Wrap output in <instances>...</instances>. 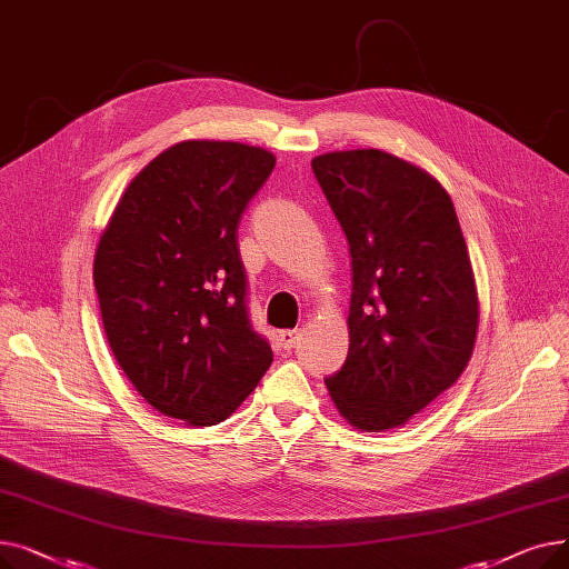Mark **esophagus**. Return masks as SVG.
Segmentation results:
<instances>
[{
    "label": "esophagus",
    "mask_w": 569,
    "mask_h": 569,
    "mask_svg": "<svg viewBox=\"0 0 569 569\" xmlns=\"http://www.w3.org/2000/svg\"><path fill=\"white\" fill-rule=\"evenodd\" d=\"M297 341H300V332H297V330H283V332H279V343H281L283 350L295 348Z\"/></svg>",
    "instance_id": "obj_1"
}]
</instances>
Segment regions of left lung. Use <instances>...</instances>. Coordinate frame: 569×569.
Here are the masks:
<instances>
[{
    "label": "left lung",
    "instance_id": "1",
    "mask_svg": "<svg viewBox=\"0 0 569 569\" xmlns=\"http://www.w3.org/2000/svg\"><path fill=\"white\" fill-rule=\"evenodd\" d=\"M352 264L348 357L325 378L343 420L380 433L452 387L475 348L480 305L452 198L380 149L311 161Z\"/></svg>",
    "mask_w": 569,
    "mask_h": 569
}]
</instances>
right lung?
I'll return each mask as SVG.
<instances>
[{
  "mask_svg": "<svg viewBox=\"0 0 569 569\" xmlns=\"http://www.w3.org/2000/svg\"><path fill=\"white\" fill-rule=\"evenodd\" d=\"M274 154L184 140L149 161L99 239L103 330L140 397L189 427L230 417L272 365L253 332L237 228Z\"/></svg>",
  "mask_w": 569,
  "mask_h": 569,
  "instance_id": "right-lung-1",
  "label": "right lung"
}]
</instances>
